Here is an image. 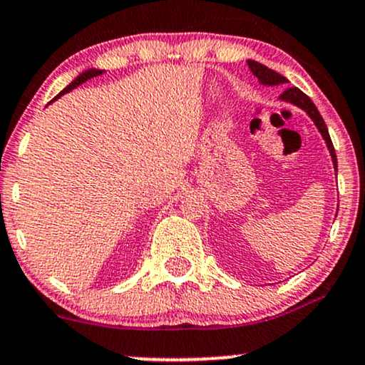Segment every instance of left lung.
Instances as JSON below:
<instances>
[{
    "instance_id": "8db88e82",
    "label": "left lung",
    "mask_w": 365,
    "mask_h": 365,
    "mask_svg": "<svg viewBox=\"0 0 365 365\" xmlns=\"http://www.w3.org/2000/svg\"><path fill=\"white\" fill-rule=\"evenodd\" d=\"M247 65H249V68L252 70V73L255 77L261 81V83L264 86H278V83H287L288 81L283 77V75L276 73L274 70L267 68V66H264L262 63H257L254 60H249L247 61ZM279 99H283V101L287 103H292L295 104V106L302 108V110L307 113L309 116H311L314 123H316V127L319 128L321 135L324 137L326 144H328V149L331 153V158H333V165H334V170H338V161H336V153H334V148H333V142H331V137H329V132H328V127H326L324 120H322V116L319 115V111H317L316 104L311 101V98H309L307 94H304L302 91L299 89V87H288V89H284L282 92V96H279Z\"/></svg>"
}]
</instances>
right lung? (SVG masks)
Segmentation results:
<instances>
[{
    "label": "right lung",
    "instance_id": "right-lung-1",
    "mask_svg": "<svg viewBox=\"0 0 365 365\" xmlns=\"http://www.w3.org/2000/svg\"><path fill=\"white\" fill-rule=\"evenodd\" d=\"M101 73H103V70H87V72L81 73V75H78L77 78H75V81H73L72 83H70V86H66L65 89H63V91L60 92V94H58L56 98L53 99V101H56V99L60 98L61 94H65V92H70V91H72V89H75V87H77V86H81V83L87 82V81H89V78H94V77H98V75H101Z\"/></svg>",
    "mask_w": 365,
    "mask_h": 365
}]
</instances>
